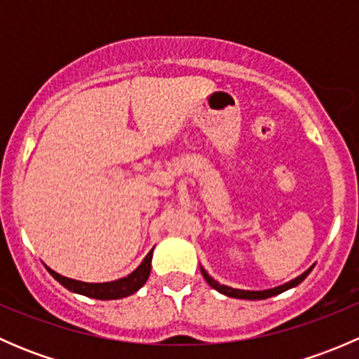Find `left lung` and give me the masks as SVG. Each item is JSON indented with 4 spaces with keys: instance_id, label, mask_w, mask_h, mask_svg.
Instances as JSON below:
<instances>
[{
    "instance_id": "1",
    "label": "left lung",
    "mask_w": 359,
    "mask_h": 359,
    "mask_svg": "<svg viewBox=\"0 0 359 359\" xmlns=\"http://www.w3.org/2000/svg\"><path fill=\"white\" fill-rule=\"evenodd\" d=\"M311 271H313V267H311V269H307L306 273H304V274H300L299 278H295V280H292L290 283H285V285H281V287L271 288V290H262V292L236 290V288H231V287H226V285H220V283H217V281L213 280L212 276H208V274H206V271H205V269H201V274H203V276H205L206 283H208L210 287H212V288H215L217 292L224 293V295H227V297H234V299L260 300V299H269V297H273V295H278V293H281V292L288 290V288H293V287H297V285H299V283H302V281L306 280V278H307V274H309Z\"/></svg>"
}]
</instances>
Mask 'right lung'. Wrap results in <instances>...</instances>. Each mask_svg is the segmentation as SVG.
Wrapping results in <instances>:
<instances>
[{
	"label": "right lung",
	"mask_w": 359,
	"mask_h": 359,
	"mask_svg": "<svg viewBox=\"0 0 359 359\" xmlns=\"http://www.w3.org/2000/svg\"><path fill=\"white\" fill-rule=\"evenodd\" d=\"M151 259H153V250L146 255V259L142 260L139 267L133 271L132 274H128L126 278H121L118 281H111V283H83V281L71 280V278L60 276L55 271H52L50 267L48 273L59 281L62 287H66L67 290L74 293H81L85 297H92V299L99 300H114V299H123V297H128L132 293H135L147 281L151 273Z\"/></svg>",
	"instance_id": "obj_1"
}]
</instances>
